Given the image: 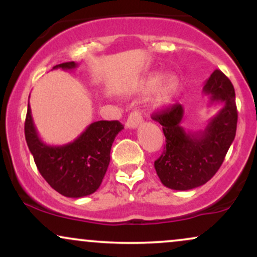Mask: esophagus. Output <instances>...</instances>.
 Returning a JSON list of instances; mask_svg holds the SVG:
<instances>
[{
  "instance_id": "esophagus-1",
  "label": "esophagus",
  "mask_w": 257,
  "mask_h": 257,
  "mask_svg": "<svg viewBox=\"0 0 257 257\" xmlns=\"http://www.w3.org/2000/svg\"><path fill=\"white\" fill-rule=\"evenodd\" d=\"M143 123V116L139 111H133L128 116V119L125 122V126L129 129H135Z\"/></svg>"
}]
</instances>
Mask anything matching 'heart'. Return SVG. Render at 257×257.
<instances>
[{
    "label": "heart",
    "mask_w": 257,
    "mask_h": 257,
    "mask_svg": "<svg viewBox=\"0 0 257 257\" xmlns=\"http://www.w3.org/2000/svg\"><path fill=\"white\" fill-rule=\"evenodd\" d=\"M179 83V77L175 73H169L162 79L161 73L151 72L141 79L139 89L143 93H149L157 87L152 99V105L155 107L161 108L172 104L174 98L178 94Z\"/></svg>",
    "instance_id": "1"
}]
</instances>
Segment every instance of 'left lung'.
I'll return each mask as SVG.
<instances>
[{
    "label": "left lung",
    "mask_w": 257,
    "mask_h": 257,
    "mask_svg": "<svg viewBox=\"0 0 257 257\" xmlns=\"http://www.w3.org/2000/svg\"><path fill=\"white\" fill-rule=\"evenodd\" d=\"M203 94L209 96V106L222 105L203 131L186 132L182 128L185 111L181 104L152 116L163 126L166 137V146L155 162V169L162 184L172 190H192L208 182L234 140L238 112L231 81L215 70L203 85Z\"/></svg>",
    "instance_id": "1"
}]
</instances>
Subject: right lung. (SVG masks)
Segmentation results:
<instances>
[{"label":"right lung","mask_w":257,"mask_h":257,"mask_svg":"<svg viewBox=\"0 0 257 257\" xmlns=\"http://www.w3.org/2000/svg\"><path fill=\"white\" fill-rule=\"evenodd\" d=\"M76 67L77 64L70 61L55 65L53 70ZM122 129L118 120H98L71 143L48 145L38 135L28 104L25 139L38 172L52 188L69 198L89 196L100 187L110 164L111 146Z\"/></svg>","instance_id":"obj_1"}]
</instances>
